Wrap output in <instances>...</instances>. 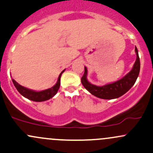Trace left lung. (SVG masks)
<instances>
[{"mask_svg": "<svg viewBox=\"0 0 153 153\" xmlns=\"http://www.w3.org/2000/svg\"><path fill=\"white\" fill-rule=\"evenodd\" d=\"M136 59L132 69L122 79L114 82L106 84L103 86H97L93 85L88 80V68L85 67V73L82 77V84L87 90L92 95L102 99H114L122 96L127 93L136 82L137 77L139 76L140 71V60H139V52L135 47Z\"/></svg>", "mask_w": 153, "mask_h": 153, "instance_id": "1", "label": "left lung"}]
</instances>
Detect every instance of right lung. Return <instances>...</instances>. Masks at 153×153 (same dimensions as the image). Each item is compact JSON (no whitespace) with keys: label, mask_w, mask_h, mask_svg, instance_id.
Wrapping results in <instances>:
<instances>
[{"label":"right lung","mask_w":153,"mask_h":153,"mask_svg":"<svg viewBox=\"0 0 153 153\" xmlns=\"http://www.w3.org/2000/svg\"><path fill=\"white\" fill-rule=\"evenodd\" d=\"M64 71H65V69L60 74L58 79H57V82L53 87L49 88V89L42 90V91H36V90L25 88V87L19 85V83H17L14 79H12V82L15 88L18 90V92L25 98L31 100L33 101H36V102H42V101L50 99V98H52V97L56 95L60 85V77H61L62 74L63 73Z\"/></svg>","instance_id":"right-lung-1"}]
</instances>
